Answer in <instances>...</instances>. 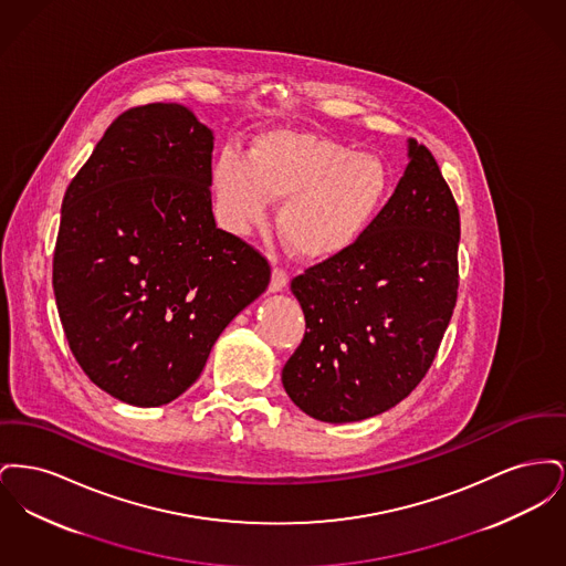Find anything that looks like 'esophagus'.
Masks as SVG:
<instances>
[{
  "instance_id": "obj_1",
  "label": "esophagus",
  "mask_w": 566,
  "mask_h": 566,
  "mask_svg": "<svg viewBox=\"0 0 566 566\" xmlns=\"http://www.w3.org/2000/svg\"><path fill=\"white\" fill-rule=\"evenodd\" d=\"M289 284V273L282 268H273L271 271L270 291L271 293H282Z\"/></svg>"
}]
</instances>
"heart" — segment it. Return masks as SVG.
<instances>
[{
  "instance_id": "obj_1",
  "label": "heart",
  "mask_w": 566,
  "mask_h": 566,
  "mask_svg": "<svg viewBox=\"0 0 566 566\" xmlns=\"http://www.w3.org/2000/svg\"><path fill=\"white\" fill-rule=\"evenodd\" d=\"M224 227L245 235L282 201L277 229L305 261L346 252L379 214L390 190L386 163L324 135L273 129L259 135L248 157L227 148L212 169Z\"/></svg>"
}]
</instances>
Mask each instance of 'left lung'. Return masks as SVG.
<instances>
[{
	"instance_id": "8db88e82",
	"label": "left lung",
	"mask_w": 566,
	"mask_h": 566,
	"mask_svg": "<svg viewBox=\"0 0 566 566\" xmlns=\"http://www.w3.org/2000/svg\"><path fill=\"white\" fill-rule=\"evenodd\" d=\"M407 159L369 229L291 282L305 335L282 384L321 422L401 403L427 376L457 305V201L427 146L407 139Z\"/></svg>"
}]
</instances>
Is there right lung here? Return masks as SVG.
<instances>
[{
  "label": "right lung",
  "mask_w": 566,
  "mask_h": 566,
  "mask_svg": "<svg viewBox=\"0 0 566 566\" xmlns=\"http://www.w3.org/2000/svg\"><path fill=\"white\" fill-rule=\"evenodd\" d=\"M214 134L180 104L120 114L70 182L54 248L59 318L109 397L159 407L265 293L268 261L216 227Z\"/></svg>",
  "instance_id": "add662e5"
}]
</instances>
